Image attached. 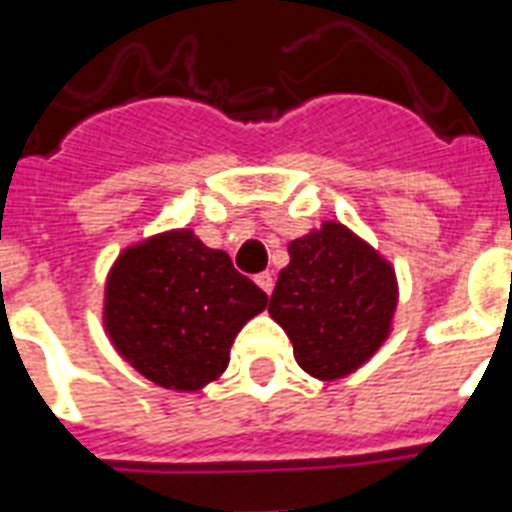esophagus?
<instances>
[{
  "mask_svg": "<svg viewBox=\"0 0 512 512\" xmlns=\"http://www.w3.org/2000/svg\"><path fill=\"white\" fill-rule=\"evenodd\" d=\"M255 282H257V287H260V290L265 292V295H271V290H273V273L271 271L257 273Z\"/></svg>",
  "mask_w": 512,
  "mask_h": 512,
  "instance_id": "34e87169",
  "label": "esophagus"
}]
</instances>
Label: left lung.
<instances>
[{"instance_id": "left-lung-1", "label": "left lung", "mask_w": 512, "mask_h": 512, "mask_svg": "<svg viewBox=\"0 0 512 512\" xmlns=\"http://www.w3.org/2000/svg\"><path fill=\"white\" fill-rule=\"evenodd\" d=\"M268 300L308 376L335 381L362 368L392 333L397 276L368 241L335 220L290 241Z\"/></svg>"}]
</instances>
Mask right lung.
Instances as JSON below:
<instances>
[{
  "label": "right lung",
  "mask_w": 512,
  "mask_h": 512,
  "mask_svg": "<svg viewBox=\"0 0 512 512\" xmlns=\"http://www.w3.org/2000/svg\"><path fill=\"white\" fill-rule=\"evenodd\" d=\"M265 306L268 295L222 249L179 228L120 252L104 287V330L152 384L198 392L225 373L236 335Z\"/></svg>",
  "instance_id": "obj_1"
}]
</instances>
